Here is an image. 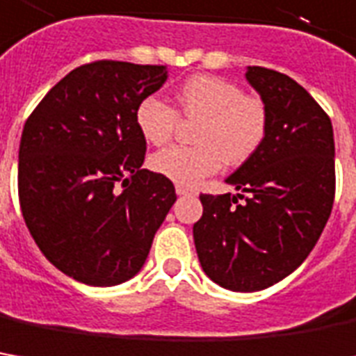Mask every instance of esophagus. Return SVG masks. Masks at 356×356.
<instances>
[{
    "instance_id": "34e87169",
    "label": "esophagus",
    "mask_w": 356,
    "mask_h": 356,
    "mask_svg": "<svg viewBox=\"0 0 356 356\" xmlns=\"http://www.w3.org/2000/svg\"><path fill=\"white\" fill-rule=\"evenodd\" d=\"M176 194L178 195H195V190H192V188H186V186H176Z\"/></svg>"
}]
</instances>
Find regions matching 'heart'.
Here are the masks:
<instances>
[{
	"mask_svg": "<svg viewBox=\"0 0 356 356\" xmlns=\"http://www.w3.org/2000/svg\"><path fill=\"white\" fill-rule=\"evenodd\" d=\"M176 104L186 119H200L194 133L197 147L161 150L152 154L150 168L180 186H195L217 172L223 162L237 166L249 161L266 135L264 104L225 78H190L176 92ZM135 123L143 139L161 147L172 139L178 113L159 95H149L135 109Z\"/></svg>",
	"mask_w": 356,
	"mask_h": 356,
	"instance_id": "b5f03b06",
	"label": "heart"
}]
</instances>
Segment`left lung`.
<instances>
[{"label":"left lung","instance_id":"1","mask_svg":"<svg viewBox=\"0 0 356 356\" xmlns=\"http://www.w3.org/2000/svg\"><path fill=\"white\" fill-rule=\"evenodd\" d=\"M245 78L266 107V135L225 180L239 194L200 195L194 243L213 282L259 292L316 247L335 197V140L327 113L290 76L249 66Z\"/></svg>","mask_w":356,"mask_h":356}]
</instances>
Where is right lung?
<instances>
[{
    "instance_id": "obj_1",
    "label": "right lung",
    "mask_w": 356,
    "mask_h": 356,
    "mask_svg": "<svg viewBox=\"0 0 356 356\" xmlns=\"http://www.w3.org/2000/svg\"><path fill=\"white\" fill-rule=\"evenodd\" d=\"M166 66L99 60L66 74L27 119L19 202L29 233L60 273L88 286L131 280L176 202L174 184L140 168V99ZM124 190L119 191L118 186Z\"/></svg>"
}]
</instances>
